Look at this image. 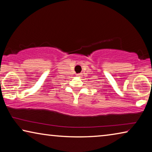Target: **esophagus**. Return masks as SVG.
<instances>
[{"mask_svg": "<svg viewBox=\"0 0 152 152\" xmlns=\"http://www.w3.org/2000/svg\"><path fill=\"white\" fill-rule=\"evenodd\" d=\"M81 75L80 73H79V74H77V77H81Z\"/></svg>", "mask_w": 152, "mask_h": 152, "instance_id": "obj_1", "label": "esophagus"}]
</instances>
